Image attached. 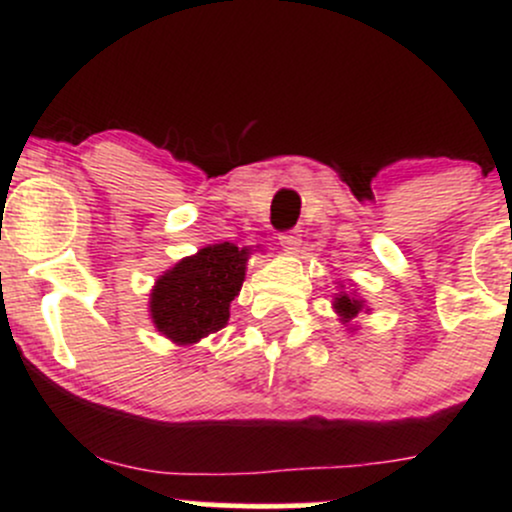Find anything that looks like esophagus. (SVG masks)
I'll list each match as a JSON object with an SVG mask.
<instances>
[{
    "label": "esophagus",
    "instance_id": "obj_1",
    "mask_svg": "<svg viewBox=\"0 0 512 512\" xmlns=\"http://www.w3.org/2000/svg\"><path fill=\"white\" fill-rule=\"evenodd\" d=\"M279 245L284 248L286 252H296L301 248V233L298 231H289V233H281L279 236Z\"/></svg>",
    "mask_w": 512,
    "mask_h": 512
}]
</instances>
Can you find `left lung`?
<instances>
[{
    "label": "left lung",
    "mask_w": 512,
    "mask_h": 512,
    "mask_svg": "<svg viewBox=\"0 0 512 512\" xmlns=\"http://www.w3.org/2000/svg\"><path fill=\"white\" fill-rule=\"evenodd\" d=\"M337 293H334V301H332V308L334 313H337L339 322L346 327L349 332H356L358 325V315H370V308L366 305V301H363L361 296H358V291H346L342 281H337Z\"/></svg>",
    "instance_id": "left-lung-1"
}]
</instances>
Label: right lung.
<instances>
[{
	"mask_svg": "<svg viewBox=\"0 0 512 512\" xmlns=\"http://www.w3.org/2000/svg\"><path fill=\"white\" fill-rule=\"evenodd\" d=\"M250 255L252 248L214 243L166 269L149 293V317L156 332L178 346H195L223 330Z\"/></svg>",
	"mask_w": 512,
	"mask_h": 512,
	"instance_id": "1",
	"label": "right lung"
}]
</instances>
